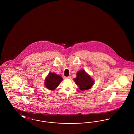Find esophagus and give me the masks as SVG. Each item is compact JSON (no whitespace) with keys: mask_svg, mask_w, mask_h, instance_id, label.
Wrapping results in <instances>:
<instances>
[{"mask_svg":"<svg viewBox=\"0 0 134 134\" xmlns=\"http://www.w3.org/2000/svg\"><path fill=\"white\" fill-rule=\"evenodd\" d=\"M65 78H66V79H71V77H70V76L66 77H65Z\"/></svg>","mask_w":134,"mask_h":134,"instance_id":"esophagus-1","label":"esophagus"}]
</instances>
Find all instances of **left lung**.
<instances>
[{"instance_id":"8db88e82","label":"left lung","mask_w":134,"mask_h":134,"mask_svg":"<svg viewBox=\"0 0 134 134\" xmlns=\"http://www.w3.org/2000/svg\"><path fill=\"white\" fill-rule=\"evenodd\" d=\"M76 76L73 80L79 89L82 91L90 89L94 83L92 77L83 69L78 71L77 72Z\"/></svg>"}]
</instances>
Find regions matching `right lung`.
Here are the masks:
<instances>
[{"label":"right lung","instance_id":"1","mask_svg":"<svg viewBox=\"0 0 134 134\" xmlns=\"http://www.w3.org/2000/svg\"><path fill=\"white\" fill-rule=\"evenodd\" d=\"M63 80V78L59 75L50 72L45 78L44 85L47 89L54 90Z\"/></svg>","mask_w":134,"mask_h":134}]
</instances>
